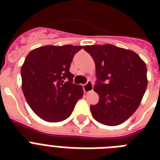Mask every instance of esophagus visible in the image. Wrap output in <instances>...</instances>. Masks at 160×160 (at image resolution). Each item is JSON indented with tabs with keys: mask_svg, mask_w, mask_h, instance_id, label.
I'll use <instances>...</instances> for the list:
<instances>
[{
	"mask_svg": "<svg viewBox=\"0 0 160 160\" xmlns=\"http://www.w3.org/2000/svg\"><path fill=\"white\" fill-rule=\"evenodd\" d=\"M83 90L85 93H88L93 90V83L91 80H88L85 85H83Z\"/></svg>",
	"mask_w": 160,
	"mask_h": 160,
	"instance_id": "34e87169",
	"label": "esophagus"
}]
</instances>
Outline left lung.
Masks as SVG:
<instances>
[{"mask_svg":"<svg viewBox=\"0 0 160 160\" xmlns=\"http://www.w3.org/2000/svg\"><path fill=\"white\" fill-rule=\"evenodd\" d=\"M84 50L95 63L94 90L100 100L90 105L94 119L109 126L122 124L135 112L145 93V63L134 51L110 44L85 46Z\"/></svg>","mask_w":160,"mask_h":160,"instance_id":"left-lung-1","label":"left lung"}]
</instances>
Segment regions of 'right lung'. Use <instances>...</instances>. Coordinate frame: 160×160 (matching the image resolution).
Returning a JSON list of instances; mask_svg holds the SVG:
<instances>
[{
    "instance_id": "obj_1",
    "label": "right lung",
    "mask_w": 160,
    "mask_h": 160,
    "mask_svg": "<svg viewBox=\"0 0 160 160\" xmlns=\"http://www.w3.org/2000/svg\"><path fill=\"white\" fill-rule=\"evenodd\" d=\"M81 46H46L31 51L21 67L22 90L34 113L47 122L70 116L83 96V88L73 83L70 72L74 55Z\"/></svg>"
}]
</instances>
